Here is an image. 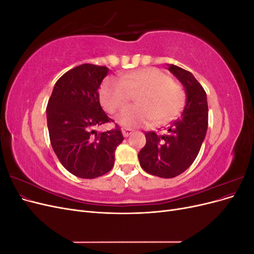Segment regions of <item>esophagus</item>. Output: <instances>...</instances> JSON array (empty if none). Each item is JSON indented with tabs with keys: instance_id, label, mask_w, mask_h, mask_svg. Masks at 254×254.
Returning a JSON list of instances; mask_svg holds the SVG:
<instances>
[{
	"instance_id": "34e87169",
	"label": "esophagus",
	"mask_w": 254,
	"mask_h": 254,
	"mask_svg": "<svg viewBox=\"0 0 254 254\" xmlns=\"http://www.w3.org/2000/svg\"><path fill=\"white\" fill-rule=\"evenodd\" d=\"M122 132H123V135H124V136H128V135L132 133V129L124 128V129H122Z\"/></svg>"
}]
</instances>
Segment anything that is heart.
Listing matches in <instances>:
<instances>
[{
	"instance_id": "1",
	"label": "heart",
	"mask_w": 254,
	"mask_h": 254,
	"mask_svg": "<svg viewBox=\"0 0 254 254\" xmlns=\"http://www.w3.org/2000/svg\"><path fill=\"white\" fill-rule=\"evenodd\" d=\"M135 106L123 110L118 117L126 127L150 126L157 121L162 124L174 119L184 103V92L171 76L156 67L123 75L121 79L108 78L101 87V102L109 113H115L130 102L132 94Z\"/></svg>"
}]
</instances>
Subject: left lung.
<instances>
[{
	"label": "left lung",
	"instance_id": "left-lung-1",
	"mask_svg": "<svg viewBox=\"0 0 254 254\" xmlns=\"http://www.w3.org/2000/svg\"><path fill=\"white\" fill-rule=\"evenodd\" d=\"M168 71L186 89V106L166 134L145 132L146 144L137 155L143 170L161 178H174L193 164L205 137L209 119L206 93L194 75L174 64L168 65Z\"/></svg>",
	"mask_w": 254,
	"mask_h": 254
}]
</instances>
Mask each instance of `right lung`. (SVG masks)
<instances>
[{"mask_svg":"<svg viewBox=\"0 0 254 254\" xmlns=\"http://www.w3.org/2000/svg\"><path fill=\"white\" fill-rule=\"evenodd\" d=\"M108 71L90 64L67 71L55 83L47 107L54 151L67 172L83 179L110 172L115 149L124 140L118 125L99 133L94 129L113 122L103 110L98 94Z\"/></svg>","mask_w":254,"mask_h":254,"instance_id":"obj_1","label":"right lung"}]
</instances>
